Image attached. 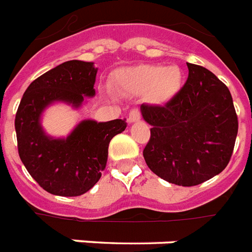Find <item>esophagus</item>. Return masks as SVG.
<instances>
[{"label":"esophagus","mask_w":252,"mask_h":252,"mask_svg":"<svg viewBox=\"0 0 252 252\" xmlns=\"http://www.w3.org/2000/svg\"><path fill=\"white\" fill-rule=\"evenodd\" d=\"M140 119H141V112H140V109L139 108L130 109L129 115H128V122L129 123L139 122Z\"/></svg>","instance_id":"esophagus-1"}]
</instances>
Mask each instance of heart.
I'll use <instances>...</instances> for the list:
<instances>
[{
    "label": "heart",
    "mask_w": 252,
    "mask_h": 252,
    "mask_svg": "<svg viewBox=\"0 0 252 252\" xmlns=\"http://www.w3.org/2000/svg\"><path fill=\"white\" fill-rule=\"evenodd\" d=\"M126 78L140 87H152V97L157 103L168 100L180 90L182 83V72L177 66H141L130 70Z\"/></svg>",
    "instance_id": "1"
}]
</instances>
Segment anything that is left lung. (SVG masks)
I'll return each instance as SVG.
<instances>
[{
	"label": "left lung",
	"mask_w": 252,
	"mask_h": 252,
	"mask_svg": "<svg viewBox=\"0 0 252 252\" xmlns=\"http://www.w3.org/2000/svg\"><path fill=\"white\" fill-rule=\"evenodd\" d=\"M184 87L162 105L141 104L151 124L144 158L152 172L180 186L220 174L233 155L238 116L228 88L211 71L188 63Z\"/></svg>",
	"instance_id": "obj_1"
}]
</instances>
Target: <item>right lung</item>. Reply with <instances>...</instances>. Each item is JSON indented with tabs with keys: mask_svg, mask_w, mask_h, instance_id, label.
Instances as JSON below:
<instances>
[{
	"mask_svg": "<svg viewBox=\"0 0 252 252\" xmlns=\"http://www.w3.org/2000/svg\"><path fill=\"white\" fill-rule=\"evenodd\" d=\"M97 68L92 62L68 61L36 78L25 91L15 113L18 153L38 185L51 194H84L101 177L113 136L126 128V120H83L66 139L43 132L42 112L54 101L75 108L95 95Z\"/></svg>",
	"mask_w": 252,
	"mask_h": 252,
	"instance_id": "right-lung-1",
	"label": "right lung"
}]
</instances>
